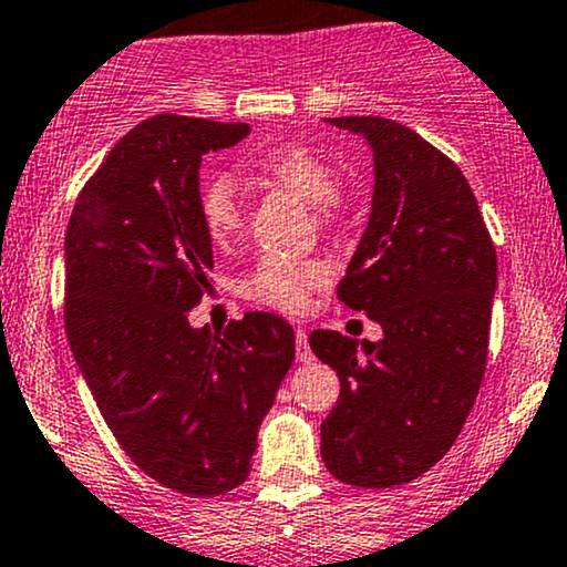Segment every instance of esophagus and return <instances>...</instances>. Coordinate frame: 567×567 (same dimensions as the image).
<instances>
[{
    "instance_id": "34e87169",
    "label": "esophagus",
    "mask_w": 567,
    "mask_h": 567,
    "mask_svg": "<svg viewBox=\"0 0 567 567\" xmlns=\"http://www.w3.org/2000/svg\"><path fill=\"white\" fill-rule=\"evenodd\" d=\"M296 354L301 363H309V360L315 358L312 350H309V339H307V331H303V328H296Z\"/></svg>"
}]
</instances>
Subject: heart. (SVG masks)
<instances>
[{"label": "heart", "mask_w": 567, "mask_h": 567, "mask_svg": "<svg viewBox=\"0 0 567 567\" xmlns=\"http://www.w3.org/2000/svg\"><path fill=\"white\" fill-rule=\"evenodd\" d=\"M255 177L266 183L279 185V188L307 198L309 207L326 231L344 228L352 217V196L350 190L333 179V166L328 164L326 155L312 147L288 142V145H274L266 151L255 153L247 161ZM198 217L209 239L217 247L228 245L236 231L241 228V207L239 188L234 177L226 172L204 174L198 185ZM333 271L326 260L315 258H269L255 266L245 282V296L252 301L266 303V307L282 309V312L298 315L309 307L312 293L331 282Z\"/></svg>", "instance_id": "1"}]
</instances>
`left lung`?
Wrapping results in <instances>:
<instances>
[{"mask_svg": "<svg viewBox=\"0 0 567 567\" xmlns=\"http://www.w3.org/2000/svg\"><path fill=\"white\" fill-rule=\"evenodd\" d=\"M328 121L374 151L369 228L336 296L384 336H309L341 382L320 450L339 482L388 489L431 471L468 420L487 365L497 255L468 179L439 147L390 117Z\"/></svg>", "mask_w": 567, "mask_h": 567, "instance_id": "obj_1", "label": "left lung"}]
</instances>
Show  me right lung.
Returning a JSON list of instances; mask_svg holds the SVG:
<instances>
[{"label": "right lung", "instance_id": "obj_1", "mask_svg": "<svg viewBox=\"0 0 567 567\" xmlns=\"http://www.w3.org/2000/svg\"><path fill=\"white\" fill-rule=\"evenodd\" d=\"M247 134V123L147 117L83 185L64 239V328L93 401L147 476L190 497L250 476L260 420L296 358L293 328L271 312L215 333L188 322L213 290L202 155Z\"/></svg>", "mask_w": 567, "mask_h": 567}]
</instances>
